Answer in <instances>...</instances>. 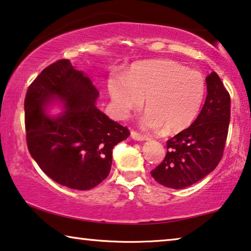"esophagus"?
<instances>
[{"label": "esophagus", "instance_id": "obj_1", "mask_svg": "<svg viewBox=\"0 0 251 251\" xmlns=\"http://www.w3.org/2000/svg\"><path fill=\"white\" fill-rule=\"evenodd\" d=\"M130 136H132L133 140L141 141V142H142V141L148 140V137L146 135H142V134H140V133H137V132H134V130H133L132 133H130Z\"/></svg>", "mask_w": 251, "mask_h": 251}]
</instances>
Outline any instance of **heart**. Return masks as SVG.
Instances as JSON below:
<instances>
[{"label": "heart", "instance_id": "heart-1", "mask_svg": "<svg viewBox=\"0 0 251 251\" xmlns=\"http://www.w3.org/2000/svg\"><path fill=\"white\" fill-rule=\"evenodd\" d=\"M108 90L121 118L140 109L146 99L142 126L152 130L164 127L166 133H175L195 121L202 104L206 82L200 72L186 69L173 60H149L133 65L124 76L114 74Z\"/></svg>", "mask_w": 251, "mask_h": 251}]
</instances>
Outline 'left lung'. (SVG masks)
Here are the masks:
<instances>
[{"instance_id":"obj_1","label":"left lung","mask_w":251,"mask_h":251,"mask_svg":"<svg viewBox=\"0 0 251 251\" xmlns=\"http://www.w3.org/2000/svg\"><path fill=\"white\" fill-rule=\"evenodd\" d=\"M207 97L191 126L167 141V153L151 172L161 185L179 190L199 182L221 161L231 118V99L220 76L206 78Z\"/></svg>"}]
</instances>
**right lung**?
<instances>
[{"label":"right lung","mask_w":251,"mask_h":251,"mask_svg":"<svg viewBox=\"0 0 251 251\" xmlns=\"http://www.w3.org/2000/svg\"><path fill=\"white\" fill-rule=\"evenodd\" d=\"M99 91L90 77L62 59L47 67L28 87L25 126L30 156L49 177L75 190L107 178L112 149L129 136L127 127L97 108ZM52 104L61 114L46 112Z\"/></svg>","instance_id":"add662e5"}]
</instances>
